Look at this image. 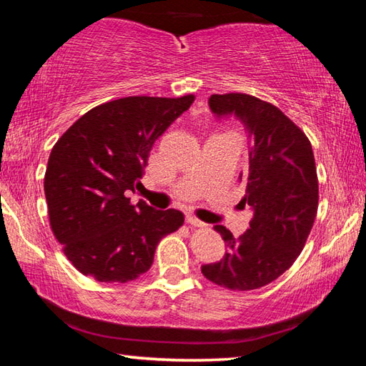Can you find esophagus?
I'll return each mask as SVG.
<instances>
[{
    "instance_id": "1",
    "label": "esophagus",
    "mask_w": 366,
    "mask_h": 366,
    "mask_svg": "<svg viewBox=\"0 0 366 366\" xmlns=\"http://www.w3.org/2000/svg\"><path fill=\"white\" fill-rule=\"evenodd\" d=\"M187 222L190 226H195V227H205L207 224L203 221H200V219H197L195 216H192V214H189L187 216Z\"/></svg>"
}]
</instances>
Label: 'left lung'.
Wrapping results in <instances>:
<instances>
[{
  "label": "left lung",
  "mask_w": 366,
  "mask_h": 366,
  "mask_svg": "<svg viewBox=\"0 0 366 366\" xmlns=\"http://www.w3.org/2000/svg\"><path fill=\"white\" fill-rule=\"evenodd\" d=\"M208 104L218 117H237L253 140L242 198L253 218L237 239L224 226H214L229 250L221 262L203 264L202 272L221 287L253 290L292 266L312 231L318 212L312 144L280 108L257 97L212 95Z\"/></svg>",
  "instance_id": "1"
}]
</instances>
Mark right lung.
I'll list each match as a JSON object with an SVG mask.
<instances>
[{"label":"right lung","instance_id":"add662e5","mask_svg":"<svg viewBox=\"0 0 366 366\" xmlns=\"http://www.w3.org/2000/svg\"><path fill=\"white\" fill-rule=\"evenodd\" d=\"M126 97L95 107L54 144L45 172L49 226L67 259L100 282L137 280L159 240L184 224L179 209L132 205L157 139L194 103Z\"/></svg>","mask_w":366,"mask_h":366}]
</instances>
